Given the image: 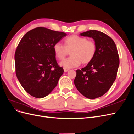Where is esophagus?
<instances>
[{
    "mask_svg": "<svg viewBox=\"0 0 134 134\" xmlns=\"http://www.w3.org/2000/svg\"><path fill=\"white\" fill-rule=\"evenodd\" d=\"M63 69H64V72H67V71H68L69 70H70V69L66 68H63Z\"/></svg>",
    "mask_w": 134,
    "mask_h": 134,
    "instance_id": "34e87169",
    "label": "esophagus"
}]
</instances>
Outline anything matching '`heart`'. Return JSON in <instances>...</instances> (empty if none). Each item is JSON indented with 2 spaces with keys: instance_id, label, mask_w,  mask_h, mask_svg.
Returning a JSON list of instances; mask_svg holds the SVG:
<instances>
[{
  "instance_id": "heart-1",
  "label": "heart",
  "mask_w": 134,
  "mask_h": 134,
  "mask_svg": "<svg viewBox=\"0 0 134 134\" xmlns=\"http://www.w3.org/2000/svg\"><path fill=\"white\" fill-rule=\"evenodd\" d=\"M64 46L57 42L53 46L55 57L63 60L71 53V56L60 63L64 68H71L79 66L81 63L88 64L92 61L95 56L97 46L93 40L77 35H72L64 41Z\"/></svg>"
}]
</instances>
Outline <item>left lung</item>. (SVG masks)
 <instances>
[{
	"mask_svg": "<svg viewBox=\"0 0 134 134\" xmlns=\"http://www.w3.org/2000/svg\"><path fill=\"white\" fill-rule=\"evenodd\" d=\"M80 35L92 38L97 50L92 61L81 70L76 71L74 83L85 97L94 99L106 93L114 82L119 66V56L114 41L104 33L90 30Z\"/></svg>",
	"mask_w": 134,
	"mask_h": 134,
	"instance_id": "obj_1",
	"label": "left lung"
}]
</instances>
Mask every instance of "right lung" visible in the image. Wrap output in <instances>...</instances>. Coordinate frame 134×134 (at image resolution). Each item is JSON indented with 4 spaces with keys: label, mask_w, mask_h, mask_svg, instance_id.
Masks as SVG:
<instances>
[{
    "label": "right lung",
    "mask_w": 134,
    "mask_h": 134,
    "mask_svg": "<svg viewBox=\"0 0 134 134\" xmlns=\"http://www.w3.org/2000/svg\"><path fill=\"white\" fill-rule=\"evenodd\" d=\"M67 34L44 27L28 32L15 51V73L25 91L36 98L49 94L57 86L63 68L56 61L53 46Z\"/></svg>",
    "instance_id": "obj_1"
}]
</instances>
